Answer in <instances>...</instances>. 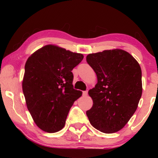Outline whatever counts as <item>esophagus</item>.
Here are the masks:
<instances>
[{
    "mask_svg": "<svg viewBox=\"0 0 158 158\" xmlns=\"http://www.w3.org/2000/svg\"><path fill=\"white\" fill-rule=\"evenodd\" d=\"M82 95L85 96H85L88 95V90H85V91H83L82 92Z\"/></svg>",
    "mask_w": 158,
    "mask_h": 158,
    "instance_id": "esophagus-1",
    "label": "esophagus"
}]
</instances>
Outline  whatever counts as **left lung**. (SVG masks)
I'll use <instances>...</instances> for the list:
<instances>
[{"label":"left lung","mask_w":158,"mask_h":158,"mask_svg":"<svg viewBox=\"0 0 158 158\" xmlns=\"http://www.w3.org/2000/svg\"><path fill=\"white\" fill-rule=\"evenodd\" d=\"M97 77L88 94L93 106L87 110L90 124L103 133L119 131L137 110L142 96V71L135 58L123 50H104L87 56Z\"/></svg>","instance_id":"8db88e82"}]
</instances>
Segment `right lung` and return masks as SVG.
Segmentation results:
<instances>
[{"instance_id": "add662e5", "label": "right lung", "mask_w": 158, "mask_h": 158, "mask_svg": "<svg viewBox=\"0 0 158 158\" xmlns=\"http://www.w3.org/2000/svg\"><path fill=\"white\" fill-rule=\"evenodd\" d=\"M54 45H46L28 58L22 88L27 108L43 131L55 133L64 128L69 110L81 96L73 88L72 70L83 59Z\"/></svg>"}]
</instances>
